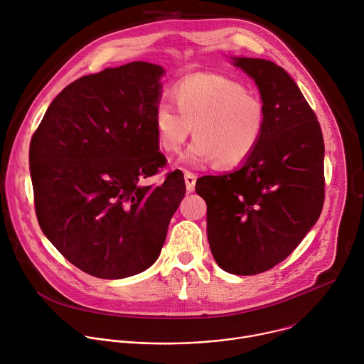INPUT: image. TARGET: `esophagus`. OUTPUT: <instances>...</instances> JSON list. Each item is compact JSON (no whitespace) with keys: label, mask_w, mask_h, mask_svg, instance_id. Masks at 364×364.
Wrapping results in <instances>:
<instances>
[{"label":"esophagus","mask_w":364,"mask_h":364,"mask_svg":"<svg viewBox=\"0 0 364 364\" xmlns=\"http://www.w3.org/2000/svg\"><path fill=\"white\" fill-rule=\"evenodd\" d=\"M184 181H186V188L187 191H193L194 190V186H196V176L190 171H186L184 173Z\"/></svg>","instance_id":"obj_1"}]
</instances>
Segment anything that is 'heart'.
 Instances as JSON below:
<instances>
[{
	"mask_svg": "<svg viewBox=\"0 0 364 364\" xmlns=\"http://www.w3.org/2000/svg\"><path fill=\"white\" fill-rule=\"evenodd\" d=\"M168 102H160L152 121L159 146L176 154L196 136L181 155V164L204 167L218 163L230 168L243 164L261 144L267 129V107L256 93L229 76L194 73L173 85Z\"/></svg>",
	"mask_w": 364,
	"mask_h": 364,
	"instance_id": "1",
	"label": "heart"
}]
</instances>
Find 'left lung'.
<instances>
[{
	"label": "left lung",
	"mask_w": 364,
	"mask_h": 364,
	"mask_svg": "<svg viewBox=\"0 0 364 364\" xmlns=\"http://www.w3.org/2000/svg\"><path fill=\"white\" fill-rule=\"evenodd\" d=\"M267 107L265 135L240 168L204 176L207 237L218 265L257 275L287 259L318 220L326 196L324 139L292 77L264 59L236 58Z\"/></svg>",
	"instance_id": "obj_1"
}]
</instances>
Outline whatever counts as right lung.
Here are the masks:
<instances>
[{
    "mask_svg": "<svg viewBox=\"0 0 364 364\" xmlns=\"http://www.w3.org/2000/svg\"><path fill=\"white\" fill-rule=\"evenodd\" d=\"M164 69L132 62L68 85L50 103L30 142L38 225L80 271L119 279L149 268L186 194L154 129Z\"/></svg>",
    "mask_w": 364,
    "mask_h": 364,
    "instance_id": "1",
    "label": "right lung"
}]
</instances>
